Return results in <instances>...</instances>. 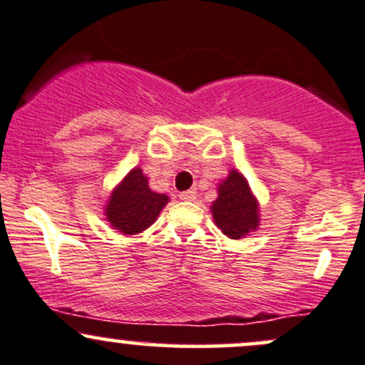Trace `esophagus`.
I'll return each instance as SVG.
<instances>
[{"label": "esophagus", "mask_w": 365, "mask_h": 365, "mask_svg": "<svg viewBox=\"0 0 365 365\" xmlns=\"http://www.w3.org/2000/svg\"><path fill=\"white\" fill-rule=\"evenodd\" d=\"M195 197H197V192L195 190H187V192H182V194H180V199H182V201H195Z\"/></svg>", "instance_id": "34e87169"}]
</instances>
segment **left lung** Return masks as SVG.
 <instances>
[{"mask_svg":"<svg viewBox=\"0 0 365 365\" xmlns=\"http://www.w3.org/2000/svg\"><path fill=\"white\" fill-rule=\"evenodd\" d=\"M211 215L216 227L230 239H242L258 230L259 204L246 176L230 170L225 180L218 183V197L211 204Z\"/></svg>","mask_w":365,"mask_h":365,"instance_id":"obj_1","label":"left lung"}]
</instances>
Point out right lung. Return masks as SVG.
Returning <instances> with one entry per match:
<instances>
[{
	"label": "right lung",
	"instance_id": "right-lung-1",
	"mask_svg": "<svg viewBox=\"0 0 365 365\" xmlns=\"http://www.w3.org/2000/svg\"><path fill=\"white\" fill-rule=\"evenodd\" d=\"M168 202L170 197L152 190L149 178L143 175L142 168L137 166L128 171L110 192L103 215L114 230L124 235H137L158 220Z\"/></svg>",
	"mask_w": 365,
	"mask_h": 365
}]
</instances>
